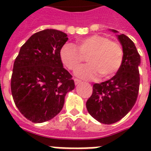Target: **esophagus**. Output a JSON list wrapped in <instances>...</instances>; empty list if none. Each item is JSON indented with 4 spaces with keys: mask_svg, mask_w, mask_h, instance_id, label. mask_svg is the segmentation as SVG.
I'll list each match as a JSON object with an SVG mask.
<instances>
[{
    "mask_svg": "<svg viewBox=\"0 0 151 151\" xmlns=\"http://www.w3.org/2000/svg\"><path fill=\"white\" fill-rule=\"evenodd\" d=\"M81 82V81L79 79H77V78H74V83H75V85H78L79 83Z\"/></svg>",
    "mask_w": 151,
    "mask_h": 151,
    "instance_id": "34e87169",
    "label": "esophagus"
}]
</instances>
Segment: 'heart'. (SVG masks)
Segmentation results:
<instances>
[{
    "label": "heart",
    "mask_w": 151,
    "mask_h": 151,
    "mask_svg": "<svg viewBox=\"0 0 151 151\" xmlns=\"http://www.w3.org/2000/svg\"><path fill=\"white\" fill-rule=\"evenodd\" d=\"M76 45L66 44L60 50L62 63L70 70H74L88 56L89 63L81 66L76 74L83 79H94L100 75L108 78L114 75L122 66L123 50L119 44L107 37L93 34L79 38Z\"/></svg>",
    "instance_id": "b5f03b06"
}]
</instances>
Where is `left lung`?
Returning a JSON list of instances; mask_svg holds the SVG:
<instances>
[{"label":"left lung","instance_id":"obj_1","mask_svg":"<svg viewBox=\"0 0 151 151\" xmlns=\"http://www.w3.org/2000/svg\"><path fill=\"white\" fill-rule=\"evenodd\" d=\"M117 37L123 48L122 66L110 80L93 85L92 96L86 102L89 114L106 124L118 122L132 110L139 89L140 55L126 35L120 34Z\"/></svg>","mask_w":151,"mask_h":151}]
</instances>
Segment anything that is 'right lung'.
<instances>
[{
    "label": "right lung",
    "instance_id": "1",
    "mask_svg": "<svg viewBox=\"0 0 151 151\" xmlns=\"http://www.w3.org/2000/svg\"><path fill=\"white\" fill-rule=\"evenodd\" d=\"M47 29L33 34L15 58L11 79L13 100L20 113L34 123L52 119L62 110L67 92L74 88L63 68L60 50L68 37Z\"/></svg>",
    "mask_w": 151,
    "mask_h": 151
}]
</instances>
